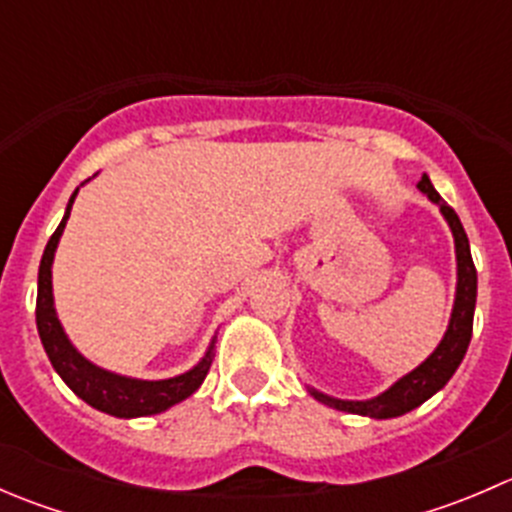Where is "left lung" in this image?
<instances>
[{
  "label": "left lung",
  "instance_id": "obj_1",
  "mask_svg": "<svg viewBox=\"0 0 512 512\" xmlns=\"http://www.w3.org/2000/svg\"><path fill=\"white\" fill-rule=\"evenodd\" d=\"M423 195H428L431 203L438 205L441 215L446 218L448 227L453 232V242H456V299H453V312L448 319V329L443 334L441 344L433 349L431 356H426V361L416 366L414 371H409L406 376H401L399 381L389 386L386 391H381L379 396L366 401H349V399H337V396L322 394V391L307 386L309 394L317 401H322L324 406L337 411H347V414L356 416H369V418H396L404 416L409 411H414L416 406H421L423 401L431 399L436 391H441L448 384L456 369L461 366L463 356L468 352V344H471L473 334V312H476V294H478V275L476 265H473L471 257V245H468V235L463 230L461 220H458L456 210L436 193V188L431 185V178L426 173L421 175L416 185Z\"/></svg>",
  "mask_w": 512,
  "mask_h": 512
}]
</instances>
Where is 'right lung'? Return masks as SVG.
<instances>
[{"mask_svg":"<svg viewBox=\"0 0 512 512\" xmlns=\"http://www.w3.org/2000/svg\"><path fill=\"white\" fill-rule=\"evenodd\" d=\"M76 193H79V188H76L74 195L69 198L64 218H61L54 235L49 237L44 255H41L39 292H36V329H39L44 352L49 356L56 374L64 379V384L69 386L79 399H84L86 404L103 411V414L116 418L163 414L170 406L180 404V401H185L188 396H193L195 391L200 389V384H203L205 376H208L210 364H213L215 337L213 342H210L208 352H205L203 359H200L193 369H188L185 374L158 381L131 379V376L101 369V366H96L94 361L86 359V356L71 344L64 327H61L59 317H56L54 287H51V265H54L56 247H59L61 232H64L66 220H69L71 215V205H74Z\"/></svg>","mask_w":512,"mask_h":512,"instance_id":"obj_1","label":"right lung"}]
</instances>
